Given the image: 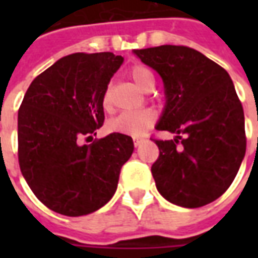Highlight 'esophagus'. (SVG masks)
<instances>
[{"label": "esophagus", "instance_id": "1", "mask_svg": "<svg viewBox=\"0 0 258 258\" xmlns=\"http://www.w3.org/2000/svg\"><path fill=\"white\" fill-rule=\"evenodd\" d=\"M145 141V138L144 137H134V145L135 146H140L142 142Z\"/></svg>", "mask_w": 258, "mask_h": 258}]
</instances>
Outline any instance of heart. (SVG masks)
<instances>
[{"label":"heart","mask_w":258,"mask_h":258,"mask_svg":"<svg viewBox=\"0 0 258 258\" xmlns=\"http://www.w3.org/2000/svg\"><path fill=\"white\" fill-rule=\"evenodd\" d=\"M131 79L134 80L137 85L144 91H152L155 87V77L146 68L135 66L130 72ZM102 103L103 106L109 107L112 103V91L110 87H106V90L102 95ZM156 120V113L151 109L144 110H125L118 113L116 117H113L109 121V130L118 134L131 135V137H140L144 135L151 128Z\"/></svg>","instance_id":"1"}]
</instances>
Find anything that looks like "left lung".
<instances>
[{"instance_id":"obj_1","label":"left lung","mask_w":258,"mask_h":258,"mask_svg":"<svg viewBox=\"0 0 258 258\" xmlns=\"http://www.w3.org/2000/svg\"><path fill=\"white\" fill-rule=\"evenodd\" d=\"M134 53L164 84L166 106L156 130L177 134L155 140L157 190L181 207L209 205L232 184L246 153L243 107L232 80L194 48L160 45Z\"/></svg>"}]
</instances>
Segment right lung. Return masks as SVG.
<instances>
[{
    "label": "right lung",
    "mask_w": 258,
    "mask_h": 258,
    "mask_svg": "<svg viewBox=\"0 0 258 258\" xmlns=\"http://www.w3.org/2000/svg\"><path fill=\"white\" fill-rule=\"evenodd\" d=\"M112 52L72 53L37 76L18 113L20 171L37 199L69 217L112 199L133 138L113 133L90 145L105 121L102 95L123 63Z\"/></svg>",
    "instance_id": "obj_1"
}]
</instances>
